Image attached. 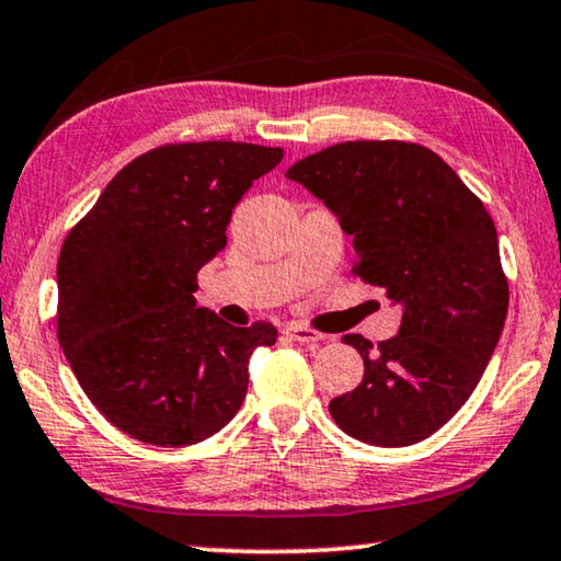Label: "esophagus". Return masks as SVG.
Here are the masks:
<instances>
[{"instance_id": "obj_1", "label": "esophagus", "mask_w": 561, "mask_h": 561, "mask_svg": "<svg viewBox=\"0 0 561 561\" xmlns=\"http://www.w3.org/2000/svg\"><path fill=\"white\" fill-rule=\"evenodd\" d=\"M284 332H287V337L302 342V345H317V342L328 340V334L307 328V324H302V322H289L287 328H284Z\"/></svg>"}]
</instances>
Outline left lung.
Listing matches in <instances>:
<instances>
[{
    "instance_id": "1",
    "label": "left lung",
    "mask_w": 561,
    "mask_h": 561,
    "mask_svg": "<svg viewBox=\"0 0 561 561\" xmlns=\"http://www.w3.org/2000/svg\"><path fill=\"white\" fill-rule=\"evenodd\" d=\"M302 183L353 237V274L403 307L396 337L345 334L363 382L330 403L347 436L411 446L458 413L494 355L508 309L486 206L431 148L347 140L297 161Z\"/></svg>"
}]
</instances>
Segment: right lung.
I'll return each instance as SVG.
<instances>
[{"label": "right lung", "mask_w": 561, "mask_h": 561, "mask_svg": "<svg viewBox=\"0 0 561 561\" xmlns=\"http://www.w3.org/2000/svg\"><path fill=\"white\" fill-rule=\"evenodd\" d=\"M282 148L165 144L125 165L65 237L57 340L93 405L128 436L191 446L244 403L249 357L277 328L196 307V274L227 247L233 206Z\"/></svg>", "instance_id": "1"}]
</instances>
